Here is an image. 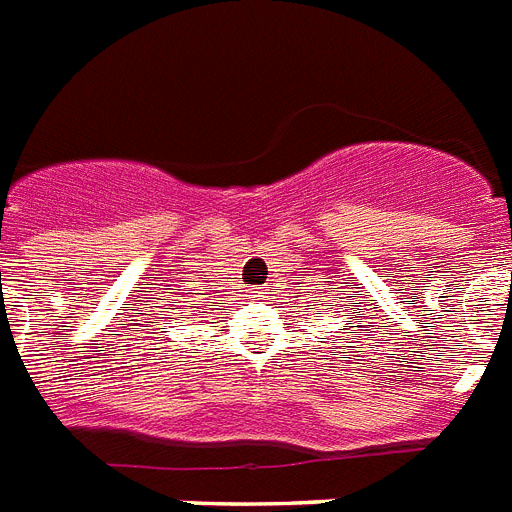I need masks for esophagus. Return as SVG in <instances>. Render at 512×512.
Here are the masks:
<instances>
[{
	"mask_svg": "<svg viewBox=\"0 0 512 512\" xmlns=\"http://www.w3.org/2000/svg\"><path fill=\"white\" fill-rule=\"evenodd\" d=\"M248 298H253V300L264 298V290H261V287H253V290H251V295H248Z\"/></svg>",
	"mask_w": 512,
	"mask_h": 512,
	"instance_id": "1",
	"label": "esophagus"
}]
</instances>
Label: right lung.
<instances>
[{"instance_id":"1","label":"right lung","mask_w":512,"mask_h":512,"mask_svg":"<svg viewBox=\"0 0 512 512\" xmlns=\"http://www.w3.org/2000/svg\"><path fill=\"white\" fill-rule=\"evenodd\" d=\"M176 298H178V292H176ZM181 298H189V292H186V295H181ZM181 303H189V305H183V308H189L186 313H191V316H199V310H194V308H199V305H196V300H181Z\"/></svg>"}]
</instances>
